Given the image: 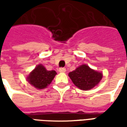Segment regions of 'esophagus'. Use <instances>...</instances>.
Listing matches in <instances>:
<instances>
[{"mask_svg":"<svg viewBox=\"0 0 127 127\" xmlns=\"http://www.w3.org/2000/svg\"><path fill=\"white\" fill-rule=\"evenodd\" d=\"M59 71L61 72V73H64V72L66 71V69L65 68H60L59 69Z\"/></svg>","mask_w":127,"mask_h":127,"instance_id":"1","label":"esophagus"}]
</instances>
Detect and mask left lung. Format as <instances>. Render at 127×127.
Returning a JSON list of instances; mask_svg holds the SVG:
<instances>
[{"label":"left lung","mask_w":127,"mask_h":127,"mask_svg":"<svg viewBox=\"0 0 127 127\" xmlns=\"http://www.w3.org/2000/svg\"><path fill=\"white\" fill-rule=\"evenodd\" d=\"M73 83L83 91H88L98 84L103 77L101 72L91 69L88 65L82 64L69 73Z\"/></svg>","instance_id":"8db88e82"}]
</instances>
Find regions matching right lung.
<instances>
[{
  "label": "right lung",
  "instance_id": "1",
  "mask_svg": "<svg viewBox=\"0 0 127 127\" xmlns=\"http://www.w3.org/2000/svg\"><path fill=\"white\" fill-rule=\"evenodd\" d=\"M56 75L55 71H47L42 64H39L27 77L29 84L37 89H43L50 85Z\"/></svg>",
  "mask_w": 127,
  "mask_h": 127
}]
</instances>
